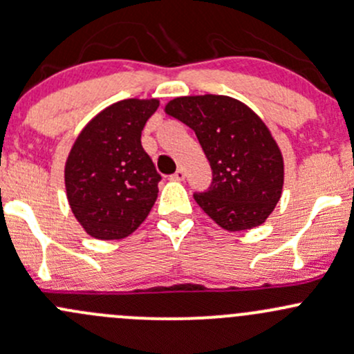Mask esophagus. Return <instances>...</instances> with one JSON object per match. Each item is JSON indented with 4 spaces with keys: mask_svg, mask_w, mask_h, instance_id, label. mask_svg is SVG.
I'll list each match as a JSON object with an SVG mask.
<instances>
[{
    "mask_svg": "<svg viewBox=\"0 0 354 354\" xmlns=\"http://www.w3.org/2000/svg\"><path fill=\"white\" fill-rule=\"evenodd\" d=\"M169 180H173V181H183V180H185V169H183V167H180V169H178L176 173L171 174Z\"/></svg>",
    "mask_w": 354,
    "mask_h": 354,
    "instance_id": "34e87169",
    "label": "esophagus"
}]
</instances>
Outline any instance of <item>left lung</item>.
Listing matches in <instances>:
<instances>
[{
	"label": "left lung",
	"instance_id": "1",
	"mask_svg": "<svg viewBox=\"0 0 354 354\" xmlns=\"http://www.w3.org/2000/svg\"><path fill=\"white\" fill-rule=\"evenodd\" d=\"M166 113L196 133L212 167V185L195 202L229 232L261 225L283 188V158L265 122L239 100L180 96Z\"/></svg>",
	"mask_w": 354,
	"mask_h": 354
}]
</instances>
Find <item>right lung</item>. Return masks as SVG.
Masks as SVG:
<instances>
[{"label":"right lung","mask_w":354,"mask_h":354,"mask_svg":"<svg viewBox=\"0 0 354 354\" xmlns=\"http://www.w3.org/2000/svg\"><path fill=\"white\" fill-rule=\"evenodd\" d=\"M159 100L129 98L100 111L81 130L64 167L68 202L91 237L124 239L149 215L161 174L140 144Z\"/></svg>","instance_id":"obj_1"}]
</instances>
